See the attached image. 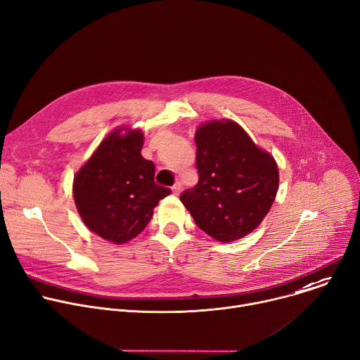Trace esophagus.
Listing matches in <instances>:
<instances>
[{
  "label": "esophagus",
  "mask_w": 360,
  "mask_h": 360,
  "mask_svg": "<svg viewBox=\"0 0 360 360\" xmlns=\"http://www.w3.org/2000/svg\"><path fill=\"white\" fill-rule=\"evenodd\" d=\"M181 189H182V184H181V182H176V184L172 186V192H174L175 195H178V193L181 192Z\"/></svg>",
  "instance_id": "1"
}]
</instances>
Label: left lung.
Listing matches in <instances>:
<instances>
[{
    "label": "left lung",
    "instance_id": "8db88e82",
    "mask_svg": "<svg viewBox=\"0 0 360 360\" xmlns=\"http://www.w3.org/2000/svg\"><path fill=\"white\" fill-rule=\"evenodd\" d=\"M198 184L181 193V202L204 233L219 243L245 237L269 214L278 189L274 158L259 149L233 120L198 127Z\"/></svg>",
    "mask_w": 360,
    "mask_h": 360
}]
</instances>
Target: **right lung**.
<instances>
[{"mask_svg":"<svg viewBox=\"0 0 360 360\" xmlns=\"http://www.w3.org/2000/svg\"><path fill=\"white\" fill-rule=\"evenodd\" d=\"M116 129L94 150L75 176L77 211L90 231L115 244L141 234L153 208L171 193L155 184V165L141 155V130Z\"/></svg>","mask_w":360,"mask_h":360,"instance_id":"obj_1","label":"right lung"}]
</instances>
